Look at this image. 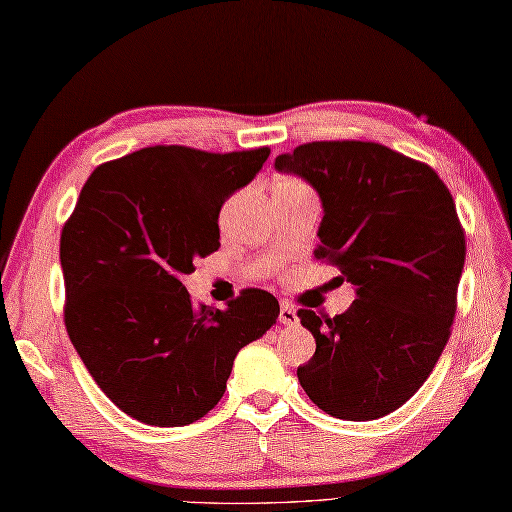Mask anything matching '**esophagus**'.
Here are the masks:
<instances>
[{
    "label": "esophagus",
    "mask_w": 512,
    "mask_h": 512,
    "mask_svg": "<svg viewBox=\"0 0 512 512\" xmlns=\"http://www.w3.org/2000/svg\"><path fill=\"white\" fill-rule=\"evenodd\" d=\"M278 320H280V325H287V327L298 325L296 309L291 307L289 302H280V316H278Z\"/></svg>",
    "instance_id": "1"
}]
</instances>
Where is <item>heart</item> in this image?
<instances>
[{
  "instance_id": "1",
  "label": "heart",
  "mask_w": 512,
  "mask_h": 512,
  "mask_svg": "<svg viewBox=\"0 0 512 512\" xmlns=\"http://www.w3.org/2000/svg\"><path fill=\"white\" fill-rule=\"evenodd\" d=\"M283 185H298V183H294V181H285Z\"/></svg>"
}]
</instances>
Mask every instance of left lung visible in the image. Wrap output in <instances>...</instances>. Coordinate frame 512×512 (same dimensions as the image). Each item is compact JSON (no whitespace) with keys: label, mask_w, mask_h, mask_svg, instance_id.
I'll list each match as a JSON object with an SVG mask.
<instances>
[{"label":"left lung","mask_w":512,"mask_h":512,"mask_svg":"<svg viewBox=\"0 0 512 512\" xmlns=\"http://www.w3.org/2000/svg\"><path fill=\"white\" fill-rule=\"evenodd\" d=\"M274 168L314 187V256L356 287L336 318L298 311L316 338L300 387L340 420H378L422 387L451 336L466 258L453 196L429 165L380 143H305Z\"/></svg>","instance_id":"8db88e82"}]
</instances>
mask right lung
I'll use <instances>...</instances> for the list:
<instances>
[{"label": "right lung", "instance_id": "obj_1", "mask_svg": "<svg viewBox=\"0 0 512 512\" xmlns=\"http://www.w3.org/2000/svg\"><path fill=\"white\" fill-rule=\"evenodd\" d=\"M267 156L154 145L99 165L83 185L59 245L66 329L99 389L134 420H201L236 353L276 325L278 300L263 289L196 309L181 283L221 247L218 212Z\"/></svg>", "mask_w": 512, "mask_h": 512}]
</instances>
